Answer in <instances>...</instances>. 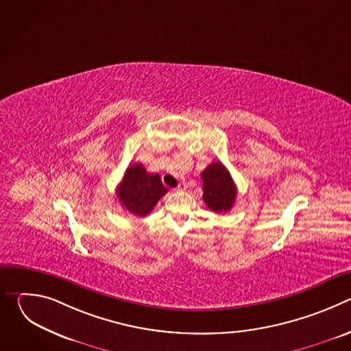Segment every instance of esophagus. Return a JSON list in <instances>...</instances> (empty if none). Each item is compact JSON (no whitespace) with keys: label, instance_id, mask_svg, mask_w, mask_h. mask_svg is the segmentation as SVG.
Masks as SVG:
<instances>
[{"label":"esophagus","instance_id":"34e87169","mask_svg":"<svg viewBox=\"0 0 351 351\" xmlns=\"http://www.w3.org/2000/svg\"><path fill=\"white\" fill-rule=\"evenodd\" d=\"M187 189V183L186 182H180L178 186V190H186Z\"/></svg>","mask_w":351,"mask_h":351}]
</instances>
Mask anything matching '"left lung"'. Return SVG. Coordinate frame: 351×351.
I'll return each instance as SVG.
<instances>
[{"label": "left lung", "mask_w": 351, "mask_h": 351, "mask_svg": "<svg viewBox=\"0 0 351 351\" xmlns=\"http://www.w3.org/2000/svg\"><path fill=\"white\" fill-rule=\"evenodd\" d=\"M203 199L214 213H228L236 199V186L229 171L221 162L210 164L202 173Z\"/></svg>", "instance_id": "1"}]
</instances>
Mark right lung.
Instances as JSON below:
<instances>
[{"mask_svg":"<svg viewBox=\"0 0 351 351\" xmlns=\"http://www.w3.org/2000/svg\"><path fill=\"white\" fill-rule=\"evenodd\" d=\"M158 173H148L141 164L130 165L117 187L119 202L133 215L145 217L167 194Z\"/></svg>","mask_w":351,"mask_h":351,"instance_id":"right-lung-1","label":"right lung"}]
</instances>
